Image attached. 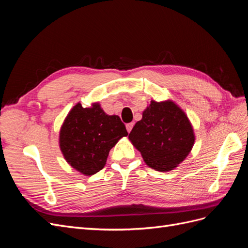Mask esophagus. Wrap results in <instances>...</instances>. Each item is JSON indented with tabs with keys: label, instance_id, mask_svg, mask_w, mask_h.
<instances>
[{
	"label": "esophagus",
	"instance_id": "obj_1",
	"mask_svg": "<svg viewBox=\"0 0 248 248\" xmlns=\"http://www.w3.org/2000/svg\"><path fill=\"white\" fill-rule=\"evenodd\" d=\"M133 125H134L133 123H128V124H126V129H127V131H128V133L131 131Z\"/></svg>",
	"mask_w": 248,
	"mask_h": 248
}]
</instances>
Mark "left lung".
I'll return each mask as SVG.
<instances>
[{
	"label": "left lung",
	"instance_id": "1",
	"mask_svg": "<svg viewBox=\"0 0 248 248\" xmlns=\"http://www.w3.org/2000/svg\"><path fill=\"white\" fill-rule=\"evenodd\" d=\"M128 138L148 166L160 171L178 167L194 144L188 118L171 100H152Z\"/></svg>",
	"mask_w": 248,
	"mask_h": 248
}]
</instances>
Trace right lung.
<instances>
[{"label": "right lung", "instance_id": "obj_1", "mask_svg": "<svg viewBox=\"0 0 248 248\" xmlns=\"http://www.w3.org/2000/svg\"><path fill=\"white\" fill-rule=\"evenodd\" d=\"M128 136L118 116L107 115L99 103L91 108L76 104L60 130L64 158L82 175L92 176L106 166L109 150Z\"/></svg>", "mask_w": 248, "mask_h": 248}]
</instances>
